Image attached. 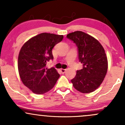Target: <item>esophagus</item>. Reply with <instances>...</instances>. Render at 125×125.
Here are the masks:
<instances>
[{"label": "esophagus", "instance_id": "esophagus-1", "mask_svg": "<svg viewBox=\"0 0 125 125\" xmlns=\"http://www.w3.org/2000/svg\"><path fill=\"white\" fill-rule=\"evenodd\" d=\"M66 71V70L64 69H60V71H61V72L62 73H64Z\"/></svg>", "mask_w": 125, "mask_h": 125}]
</instances>
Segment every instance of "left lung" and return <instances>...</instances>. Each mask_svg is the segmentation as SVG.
Masks as SVG:
<instances>
[{
	"label": "left lung",
	"mask_w": 125,
	"mask_h": 125,
	"mask_svg": "<svg viewBox=\"0 0 125 125\" xmlns=\"http://www.w3.org/2000/svg\"><path fill=\"white\" fill-rule=\"evenodd\" d=\"M77 47L79 60L83 68L77 71L71 80L79 92L89 94L95 90L104 81L107 71V56L100 42L88 34L76 31L67 35Z\"/></svg>",
	"instance_id": "8db88e82"
}]
</instances>
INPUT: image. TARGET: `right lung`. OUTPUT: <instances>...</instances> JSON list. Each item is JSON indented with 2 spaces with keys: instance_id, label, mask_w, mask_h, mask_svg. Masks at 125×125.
<instances>
[{
  "instance_id": "obj_1",
  "label": "right lung",
  "mask_w": 125,
  "mask_h": 125,
  "mask_svg": "<svg viewBox=\"0 0 125 125\" xmlns=\"http://www.w3.org/2000/svg\"><path fill=\"white\" fill-rule=\"evenodd\" d=\"M63 35L42 33L30 39L21 47L18 56V71L21 81L34 94H43L56 84L60 75L46 63L53 60L52 49L62 41Z\"/></svg>"
}]
</instances>
